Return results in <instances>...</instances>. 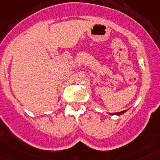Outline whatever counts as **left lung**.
<instances>
[{"instance_id": "left-lung-1", "label": "left lung", "mask_w": 160, "mask_h": 160, "mask_svg": "<svg viewBox=\"0 0 160 160\" xmlns=\"http://www.w3.org/2000/svg\"><path fill=\"white\" fill-rule=\"evenodd\" d=\"M127 112V110H124V111L122 112H115V113H111L112 115H121V114H123L124 112Z\"/></svg>"}]
</instances>
